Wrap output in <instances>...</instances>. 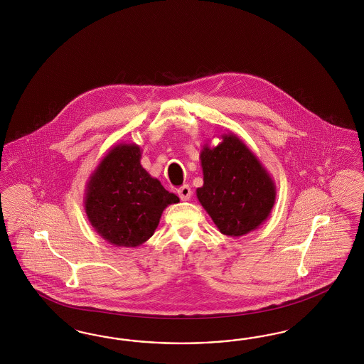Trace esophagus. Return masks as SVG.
<instances>
[{
	"label": "esophagus",
	"instance_id": "34e87169",
	"mask_svg": "<svg viewBox=\"0 0 364 364\" xmlns=\"http://www.w3.org/2000/svg\"><path fill=\"white\" fill-rule=\"evenodd\" d=\"M177 195L183 201H187L192 196V191H191L189 186H183V187L177 189Z\"/></svg>",
	"mask_w": 364,
	"mask_h": 364
}]
</instances>
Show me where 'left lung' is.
Returning a JSON list of instances; mask_svg holds the SVG:
<instances>
[{"mask_svg": "<svg viewBox=\"0 0 364 364\" xmlns=\"http://www.w3.org/2000/svg\"><path fill=\"white\" fill-rule=\"evenodd\" d=\"M200 161L204 184L196 196L221 233L240 237L268 219L275 181L239 136L224 133L216 146L204 144Z\"/></svg>", "mask_w": 364, "mask_h": 364, "instance_id": "left-lung-1", "label": "left lung"}]
</instances>
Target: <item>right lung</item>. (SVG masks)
Returning <instances> with one entry per match:
<instances>
[{"label":"right lung","mask_w":364,"mask_h":364,"mask_svg":"<svg viewBox=\"0 0 364 364\" xmlns=\"http://www.w3.org/2000/svg\"><path fill=\"white\" fill-rule=\"evenodd\" d=\"M137 144L112 146L89 177L84 207L90 225L116 247H139L154 235L163 210L180 198L140 164Z\"/></svg>","instance_id":"obj_1"}]
</instances>
